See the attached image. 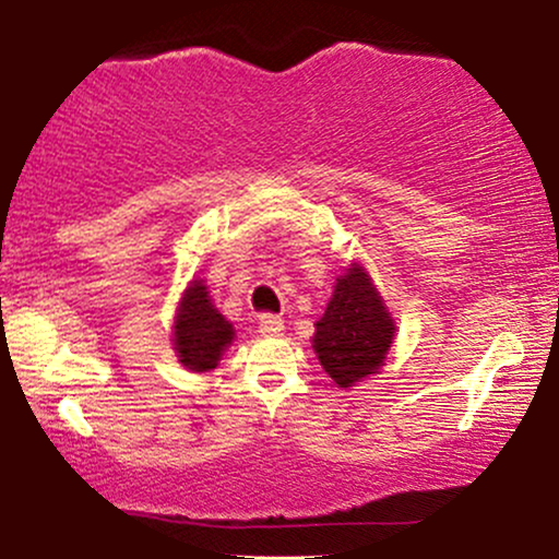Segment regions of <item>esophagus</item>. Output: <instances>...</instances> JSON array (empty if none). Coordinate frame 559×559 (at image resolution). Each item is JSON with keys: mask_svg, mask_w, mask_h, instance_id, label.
<instances>
[{"mask_svg": "<svg viewBox=\"0 0 559 559\" xmlns=\"http://www.w3.org/2000/svg\"><path fill=\"white\" fill-rule=\"evenodd\" d=\"M259 332L264 336H280L282 332H285V321H282L280 316H272V313L259 316Z\"/></svg>", "mask_w": 559, "mask_h": 559, "instance_id": "obj_1", "label": "esophagus"}]
</instances>
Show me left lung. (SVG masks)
Segmentation results:
<instances>
[{
	"mask_svg": "<svg viewBox=\"0 0 559 559\" xmlns=\"http://www.w3.org/2000/svg\"><path fill=\"white\" fill-rule=\"evenodd\" d=\"M394 336L396 321L373 277L353 261L336 277L326 311L316 321L311 342L321 368L340 389H349L383 368Z\"/></svg>",
	"mask_w": 559,
	"mask_h": 559,
	"instance_id": "left-lung-1",
	"label": "left lung"
}]
</instances>
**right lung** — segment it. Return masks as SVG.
Returning <instances> with one entry per match:
<instances>
[{"label":"right lung","mask_w":559,"mask_h":559,"mask_svg":"<svg viewBox=\"0 0 559 559\" xmlns=\"http://www.w3.org/2000/svg\"><path fill=\"white\" fill-rule=\"evenodd\" d=\"M236 340V329L212 306L204 280H191L174 316V349L178 362L191 373L215 370L223 353Z\"/></svg>","instance_id":"obj_1"}]
</instances>
